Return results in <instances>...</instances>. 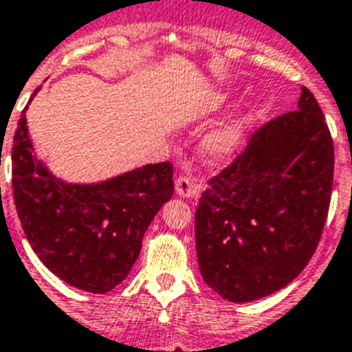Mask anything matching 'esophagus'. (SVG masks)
Here are the masks:
<instances>
[{
  "label": "esophagus",
  "mask_w": 352,
  "mask_h": 352,
  "mask_svg": "<svg viewBox=\"0 0 352 352\" xmlns=\"http://www.w3.org/2000/svg\"><path fill=\"white\" fill-rule=\"evenodd\" d=\"M175 191L182 199H190V197H197L199 195V186L195 184L190 177L181 175L175 179Z\"/></svg>",
  "instance_id": "34e87169"
}]
</instances>
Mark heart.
<instances>
[{"label":"heart","mask_w":352,"mask_h":352,"mask_svg":"<svg viewBox=\"0 0 352 352\" xmlns=\"http://www.w3.org/2000/svg\"><path fill=\"white\" fill-rule=\"evenodd\" d=\"M231 98L232 96L229 91H214V93L208 94V96L195 107L193 116L199 118V120H208V118L218 114L223 107H227V105L231 103ZM247 120H249L247 114H240V116L232 118V120L226 121V123L218 126V129H214V131H212L211 134L206 135V140H204V152L208 153L211 159H217V161L227 159L229 155H232L234 150L238 148V144H240Z\"/></svg>","instance_id":"obj_1"}]
</instances>
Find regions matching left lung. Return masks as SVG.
Wrapping results in <instances>:
<instances>
[{
  "label": "left lung",
  "instance_id": "obj_1",
  "mask_svg": "<svg viewBox=\"0 0 352 352\" xmlns=\"http://www.w3.org/2000/svg\"><path fill=\"white\" fill-rule=\"evenodd\" d=\"M326 118L302 87L297 111L265 123L208 182L195 212L204 281L231 302L290 285L317 250L333 190Z\"/></svg>",
  "mask_w": 352,
  "mask_h": 352
}]
</instances>
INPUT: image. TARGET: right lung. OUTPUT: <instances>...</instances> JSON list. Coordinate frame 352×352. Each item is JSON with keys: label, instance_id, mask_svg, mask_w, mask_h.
I'll return each mask as SVG.
<instances>
[{"label": "right lung", "instance_id": "1", "mask_svg": "<svg viewBox=\"0 0 352 352\" xmlns=\"http://www.w3.org/2000/svg\"><path fill=\"white\" fill-rule=\"evenodd\" d=\"M26 109L12 144L14 202L26 240L67 285L111 292L129 276L150 221L171 199L173 166L146 164L96 184L64 182L34 153Z\"/></svg>", "mask_w": 352, "mask_h": 352}]
</instances>
